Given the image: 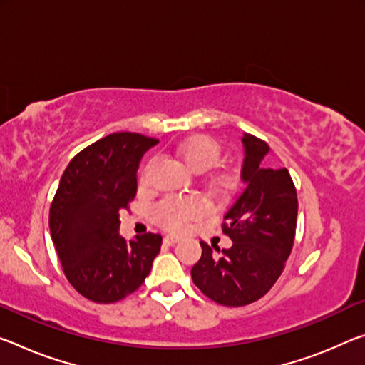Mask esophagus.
I'll return each mask as SVG.
<instances>
[{"instance_id": "esophagus-1", "label": "esophagus", "mask_w": 365, "mask_h": 365, "mask_svg": "<svg viewBox=\"0 0 365 365\" xmlns=\"http://www.w3.org/2000/svg\"><path fill=\"white\" fill-rule=\"evenodd\" d=\"M177 242H178V237H177V235H165V237H164V244L169 245V247L175 245Z\"/></svg>"}]
</instances>
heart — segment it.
<instances>
[{
    "label": "heart",
    "mask_w": 365,
    "mask_h": 365,
    "mask_svg": "<svg viewBox=\"0 0 365 365\" xmlns=\"http://www.w3.org/2000/svg\"><path fill=\"white\" fill-rule=\"evenodd\" d=\"M175 155L190 170L196 173L206 172L217 165L222 158V144L206 135L190 136L177 144ZM151 162L141 167L140 183L148 182ZM206 188L212 195L227 196L234 193L240 185V173L237 169H216L205 178ZM203 214V203L196 198H165L154 207L153 217L162 227L169 230H182L185 225L196 221Z\"/></svg>",
    "instance_id": "heart-1"
}]
</instances>
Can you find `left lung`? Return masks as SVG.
I'll return each mask as SVG.
<instances>
[{
	"label": "left lung",
	"mask_w": 365,
	"mask_h": 365,
	"mask_svg": "<svg viewBox=\"0 0 365 365\" xmlns=\"http://www.w3.org/2000/svg\"><path fill=\"white\" fill-rule=\"evenodd\" d=\"M242 180L247 183L225 212L222 232L232 247L201 242V258L192 268L195 286L216 304L242 307L262 299L284 271L297 225V192L287 169L263 164L268 144L245 133Z\"/></svg>",
	"instance_id": "8db88e82"
}]
</instances>
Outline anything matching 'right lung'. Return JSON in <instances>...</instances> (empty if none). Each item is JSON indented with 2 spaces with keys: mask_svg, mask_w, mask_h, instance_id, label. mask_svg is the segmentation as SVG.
<instances>
[{
  "mask_svg": "<svg viewBox=\"0 0 365 365\" xmlns=\"http://www.w3.org/2000/svg\"><path fill=\"white\" fill-rule=\"evenodd\" d=\"M158 144L141 133H112L69 160L50 206V234L63 273L81 296L113 304L140 287L160 252L162 237L148 232L126 242L120 211L136 196L141 155Z\"/></svg>",
  "mask_w": 365,
  "mask_h": 365,
  "instance_id": "right-lung-1",
  "label": "right lung"
}]
</instances>
